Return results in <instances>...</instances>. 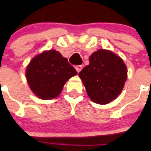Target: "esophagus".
Wrapping results in <instances>:
<instances>
[{
	"mask_svg": "<svg viewBox=\"0 0 151 151\" xmlns=\"http://www.w3.org/2000/svg\"><path fill=\"white\" fill-rule=\"evenodd\" d=\"M75 68H76V71L78 72V73H79V72L82 70V65H78V66H76Z\"/></svg>",
	"mask_w": 151,
	"mask_h": 151,
	"instance_id": "esophagus-1",
	"label": "esophagus"
}]
</instances>
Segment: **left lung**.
<instances>
[{
  "instance_id": "8db88e82",
  "label": "left lung",
  "mask_w": 151,
  "mask_h": 151,
  "mask_svg": "<svg viewBox=\"0 0 151 151\" xmlns=\"http://www.w3.org/2000/svg\"><path fill=\"white\" fill-rule=\"evenodd\" d=\"M92 101L106 104L116 99L127 79L123 60L110 50L100 49L89 57V65L78 73Z\"/></svg>"
}]
</instances>
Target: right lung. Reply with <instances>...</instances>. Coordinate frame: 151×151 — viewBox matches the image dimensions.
Listing matches in <instances>:
<instances>
[{
	"label": "right lung",
	"mask_w": 151,
	"mask_h": 151,
	"mask_svg": "<svg viewBox=\"0 0 151 151\" xmlns=\"http://www.w3.org/2000/svg\"><path fill=\"white\" fill-rule=\"evenodd\" d=\"M76 70L55 50L44 51L30 61L26 70L31 90L41 99L50 100L60 94L63 85Z\"/></svg>",
	"instance_id": "obj_1"
}]
</instances>
